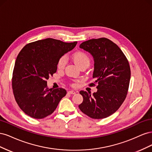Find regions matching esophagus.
I'll return each mask as SVG.
<instances>
[{"label": "esophagus", "mask_w": 152, "mask_h": 152, "mask_svg": "<svg viewBox=\"0 0 152 152\" xmlns=\"http://www.w3.org/2000/svg\"><path fill=\"white\" fill-rule=\"evenodd\" d=\"M68 93L69 94H75V92L74 91H69Z\"/></svg>", "instance_id": "obj_1"}]
</instances>
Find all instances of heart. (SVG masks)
Wrapping results in <instances>:
<instances>
[{"instance_id":"obj_1","label":"heart","mask_w":152,"mask_h":152,"mask_svg":"<svg viewBox=\"0 0 152 152\" xmlns=\"http://www.w3.org/2000/svg\"><path fill=\"white\" fill-rule=\"evenodd\" d=\"M73 61L79 68L83 65H88L90 63V59L87 55L83 52H77L73 54ZM66 63V59L65 56H62L59 59L58 61V68H63Z\"/></svg>"}]
</instances>
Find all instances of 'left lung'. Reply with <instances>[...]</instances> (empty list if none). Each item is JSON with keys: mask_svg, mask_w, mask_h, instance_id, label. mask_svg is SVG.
Masks as SVG:
<instances>
[{"mask_svg": "<svg viewBox=\"0 0 152 152\" xmlns=\"http://www.w3.org/2000/svg\"><path fill=\"white\" fill-rule=\"evenodd\" d=\"M79 47L93 56V77L98 85L93 94L80 91L83 102L79 107L92 118H107L115 112L126 99L131 79L129 64L118 45L107 38L87 40Z\"/></svg>", "mask_w": 152, "mask_h": 152, "instance_id": "8db88e82", "label": "left lung"}]
</instances>
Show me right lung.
Instances as JSON below:
<instances>
[{"label":"right lung","mask_w":152,"mask_h":152,"mask_svg":"<svg viewBox=\"0 0 152 152\" xmlns=\"http://www.w3.org/2000/svg\"><path fill=\"white\" fill-rule=\"evenodd\" d=\"M77 44L48 38L26 45L18 54L12 73L13 93L28 116L40 119L49 115L66 95L63 88L49 89L46 80L56 72L59 59Z\"/></svg>","instance_id":"1"}]
</instances>
